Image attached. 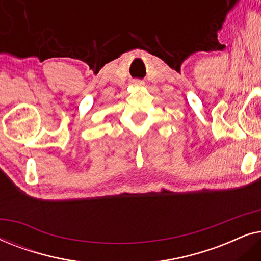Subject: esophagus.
Returning <instances> with one entry per match:
<instances>
[{
  "label": "esophagus",
  "instance_id": "1",
  "mask_svg": "<svg viewBox=\"0 0 261 261\" xmlns=\"http://www.w3.org/2000/svg\"><path fill=\"white\" fill-rule=\"evenodd\" d=\"M134 83H135V84L141 85V84H142V81H134Z\"/></svg>",
  "mask_w": 261,
  "mask_h": 261
}]
</instances>
